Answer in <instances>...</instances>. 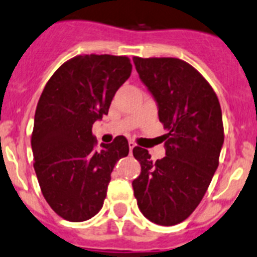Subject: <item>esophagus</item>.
<instances>
[{"mask_svg": "<svg viewBox=\"0 0 257 257\" xmlns=\"http://www.w3.org/2000/svg\"><path fill=\"white\" fill-rule=\"evenodd\" d=\"M128 145H129V151H131V153H132V151H133V148L136 147V143L132 142V141H129Z\"/></svg>", "mask_w": 257, "mask_h": 257, "instance_id": "34e87169", "label": "esophagus"}]
</instances>
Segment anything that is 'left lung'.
Wrapping results in <instances>:
<instances>
[{
  "instance_id": "obj_1",
  "label": "left lung",
  "mask_w": 257,
  "mask_h": 257,
  "mask_svg": "<svg viewBox=\"0 0 257 257\" xmlns=\"http://www.w3.org/2000/svg\"><path fill=\"white\" fill-rule=\"evenodd\" d=\"M141 81L153 96L166 156L151 161L133 148L142 167L134 196L142 214L160 226L185 220L201 201L218 167L224 142L219 101L205 78L177 58H133Z\"/></svg>"
}]
</instances>
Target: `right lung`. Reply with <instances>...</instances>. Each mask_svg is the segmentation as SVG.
Returning <instances> with one entry per match:
<instances>
[{"label":"right lung","instance_id":"right-lung-1","mask_svg":"<svg viewBox=\"0 0 257 257\" xmlns=\"http://www.w3.org/2000/svg\"><path fill=\"white\" fill-rule=\"evenodd\" d=\"M131 73L126 57L77 56L62 64L43 90L31 134L34 169L45 200L64 219L83 222L97 214L115 164L128 156L123 136L96 150L92 125L107 115Z\"/></svg>","mask_w":257,"mask_h":257}]
</instances>
